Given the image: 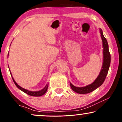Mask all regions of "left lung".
<instances>
[{"label":"left lung","mask_w":122,"mask_h":122,"mask_svg":"<svg viewBox=\"0 0 122 122\" xmlns=\"http://www.w3.org/2000/svg\"><path fill=\"white\" fill-rule=\"evenodd\" d=\"M102 40L103 41V63L102 69L99 76L94 82L92 84L88 85L84 87H76L70 83L71 87L73 91L79 94H87L94 91L97 88L101 86L106 79V76L108 74L110 64H111V54L109 51L108 44L106 38L103 36L102 30L100 29Z\"/></svg>","instance_id":"8db88e82"}]
</instances>
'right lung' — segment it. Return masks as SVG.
I'll use <instances>...</instances> for the list:
<instances>
[{
  "label": "right lung",
  "instance_id": "add662e5",
  "mask_svg": "<svg viewBox=\"0 0 122 122\" xmlns=\"http://www.w3.org/2000/svg\"><path fill=\"white\" fill-rule=\"evenodd\" d=\"M11 77H12V79H13V81H14V84H15V86H17V87L19 88L20 90H21V91H23V92L25 93L26 94H27L28 95H29V96H34V97H40V96H43V94H44L45 93H46V92L47 91V89H48V84H47L46 86L43 88V89L41 90V91H35V92H33V91H28L27 89H24V88H23L22 87H21L20 86H19V85H18L17 83L15 82V81H14V78H13L12 76H11Z\"/></svg>",
  "mask_w": 122,
  "mask_h": 122
}]
</instances>
